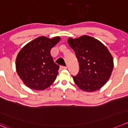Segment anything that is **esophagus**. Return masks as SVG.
Masks as SVG:
<instances>
[{
  "label": "esophagus",
  "mask_w": 128,
  "mask_h": 128,
  "mask_svg": "<svg viewBox=\"0 0 128 128\" xmlns=\"http://www.w3.org/2000/svg\"><path fill=\"white\" fill-rule=\"evenodd\" d=\"M60 69H61V70H64V69H66L67 68L66 66H60Z\"/></svg>",
  "instance_id": "obj_1"
}]
</instances>
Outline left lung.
<instances>
[{
	"mask_svg": "<svg viewBox=\"0 0 128 128\" xmlns=\"http://www.w3.org/2000/svg\"><path fill=\"white\" fill-rule=\"evenodd\" d=\"M75 52L79 64V72L72 76L75 84L85 92H94L109 80L114 67L113 58L108 48L98 39L82 36L68 40Z\"/></svg>",
	"mask_w": 128,
	"mask_h": 128,
	"instance_id": "8db88e82",
	"label": "left lung"
}]
</instances>
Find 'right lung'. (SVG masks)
Segmentation results:
<instances>
[{"mask_svg": "<svg viewBox=\"0 0 128 128\" xmlns=\"http://www.w3.org/2000/svg\"><path fill=\"white\" fill-rule=\"evenodd\" d=\"M60 40L40 36L29 42L17 54L16 71L30 89L42 90L50 86L59 74V66L54 63L50 50Z\"/></svg>", "mask_w": 128, "mask_h": 128, "instance_id": "add662e5", "label": "right lung"}]
</instances>
